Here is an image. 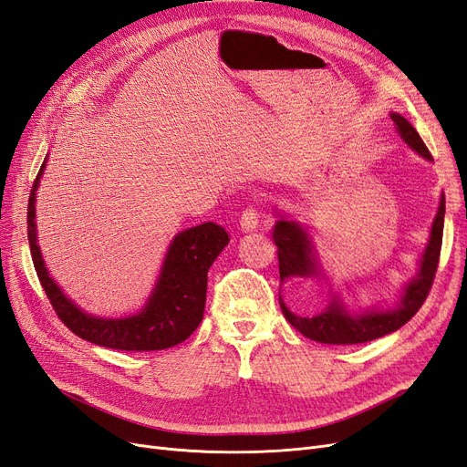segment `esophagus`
Here are the masks:
<instances>
[{
  "mask_svg": "<svg viewBox=\"0 0 467 467\" xmlns=\"http://www.w3.org/2000/svg\"><path fill=\"white\" fill-rule=\"evenodd\" d=\"M239 225L244 232H253L259 225V210L255 206H247L239 218Z\"/></svg>",
  "mask_w": 467,
  "mask_h": 467,
  "instance_id": "obj_1",
  "label": "esophagus"
}]
</instances>
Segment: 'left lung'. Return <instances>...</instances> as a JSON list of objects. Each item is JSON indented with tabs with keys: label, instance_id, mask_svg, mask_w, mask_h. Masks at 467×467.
Instances as JSON below:
<instances>
[{
	"label": "left lung",
	"instance_id": "obj_1",
	"mask_svg": "<svg viewBox=\"0 0 467 467\" xmlns=\"http://www.w3.org/2000/svg\"><path fill=\"white\" fill-rule=\"evenodd\" d=\"M391 120L395 122V130L403 138V142L411 146L420 158L432 161V155L422 142L419 132L405 117L391 112ZM444 232V194L441 196V206L432 222L431 237L425 253L419 261V275L407 282L401 300L391 309H366L362 314H350L345 304L333 294L325 312L306 317L296 316L292 309L280 298L282 314L288 319L294 329H298L304 337L325 345H358L368 343L374 338L384 337L388 333L398 331L411 319L419 307L425 304L431 292L432 280L436 275L438 259H441ZM273 239L278 247V268L280 280L286 278H317L321 276V266L312 245V239L306 234L300 223L290 222L282 216L273 228Z\"/></svg>",
	"mask_w": 467,
	"mask_h": 467
}]
</instances>
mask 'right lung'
Segmentation results:
<instances>
[{
    "label": "right lung",
    "instance_id": "right-lung-1",
    "mask_svg": "<svg viewBox=\"0 0 467 467\" xmlns=\"http://www.w3.org/2000/svg\"><path fill=\"white\" fill-rule=\"evenodd\" d=\"M42 163L29 196L26 235L31 257L42 288H45L56 316L78 337L99 347L117 350H163L185 341L199 327L204 316L208 268L222 249L230 244V235L222 225L206 222L175 235L167 249L161 273L142 312L129 317H95L67 298L48 275L36 244L35 201L38 181L45 173Z\"/></svg>",
    "mask_w": 467,
    "mask_h": 467
}]
</instances>
